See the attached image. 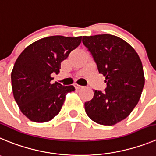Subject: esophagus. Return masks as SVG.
Instances as JSON below:
<instances>
[{
  "instance_id": "34e87169",
  "label": "esophagus",
  "mask_w": 156,
  "mask_h": 156,
  "mask_svg": "<svg viewBox=\"0 0 156 156\" xmlns=\"http://www.w3.org/2000/svg\"><path fill=\"white\" fill-rule=\"evenodd\" d=\"M75 88H76L77 90H79V89H81V88H83L82 86H81V85H78V84H75Z\"/></svg>"
}]
</instances>
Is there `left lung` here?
I'll return each mask as SVG.
<instances>
[{"label":"left lung","mask_w":156,"mask_h":156,"mask_svg":"<svg viewBox=\"0 0 156 156\" xmlns=\"http://www.w3.org/2000/svg\"><path fill=\"white\" fill-rule=\"evenodd\" d=\"M82 42L107 83L105 92L94 90L92 99L85 103V112L98 124H117L140 99L145 85L140 58L129 43L112 34L83 36Z\"/></svg>","instance_id":"1"}]
</instances>
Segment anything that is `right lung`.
Masks as SVG:
<instances>
[{
	"label": "right lung",
	"mask_w": 156,
	"mask_h": 156,
	"mask_svg": "<svg viewBox=\"0 0 156 156\" xmlns=\"http://www.w3.org/2000/svg\"><path fill=\"white\" fill-rule=\"evenodd\" d=\"M81 36L44 37L27 46L16 60L11 72L13 94L21 112L30 121L46 122L61 111L73 85L52 83L61 63L81 44Z\"/></svg>",
	"instance_id": "1"
}]
</instances>
